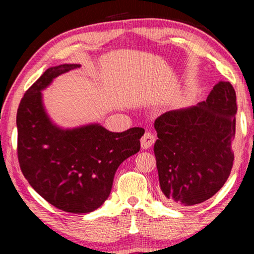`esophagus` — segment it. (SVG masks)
Instances as JSON below:
<instances>
[{
  "label": "esophagus",
  "mask_w": 254,
  "mask_h": 254,
  "mask_svg": "<svg viewBox=\"0 0 254 254\" xmlns=\"http://www.w3.org/2000/svg\"><path fill=\"white\" fill-rule=\"evenodd\" d=\"M155 141H156V137L154 136V135H152L151 133H149V131H147V133H145L143 136H142V138H141V147H142V149L150 148L151 145L155 143Z\"/></svg>",
  "instance_id": "obj_1"
}]
</instances>
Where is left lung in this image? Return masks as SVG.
Wrapping results in <instances>:
<instances>
[{"label": "left lung", "mask_w": 254, "mask_h": 254, "mask_svg": "<svg viewBox=\"0 0 254 254\" xmlns=\"http://www.w3.org/2000/svg\"><path fill=\"white\" fill-rule=\"evenodd\" d=\"M236 113L234 86L221 81L203 102L155 120L154 152L165 203L195 206L222 189L234 164Z\"/></svg>", "instance_id": "8db88e82"}]
</instances>
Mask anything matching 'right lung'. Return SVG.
Listing matches in <instances>:
<instances>
[{
	"instance_id": "add662e5",
	"label": "right lung",
	"mask_w": 254,
	"mask_h": 254,
	"mask_svg": "<svg viewBox=\"0 0 254 254\" xmlns=\"http://www.w3.org/2000/svg\"><path fill=\"white\" fill-rule=\"evenodd\" d=\"M78 67L48 68L25 92L17 111V154L24 177L47 202L67 213L86 214L109 197L119 165L140 151L144 129L113 133L99 124L71 129L53 124L41 91L59 75Z\"/></svg>"
}]
</instances>
